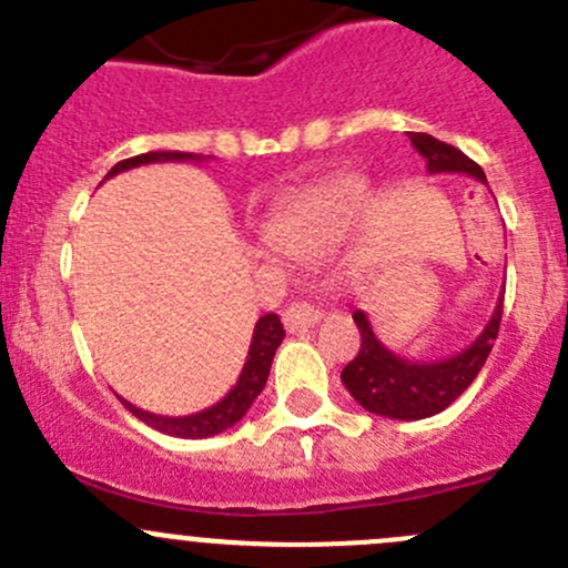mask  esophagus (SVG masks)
<instances>
[{"instance_id": "34e87169", "label": "esophagus", "mask_w": 568, "mask_h": 568, "mask_svg": "<svg viewBox=\"0 0 568 568\" xmlns=\"http://www.w3.org/2000/svg\"><path fill=\"white\" fill-rule=\"evenodd\" d=\"M321 318H324V313H321L318 307L307 305V302H294V305L283 313L285 329L288 332H305L307 326H316Z\"/></svg>"}]
</instances>
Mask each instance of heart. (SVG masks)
<instances>
[{"label": "heart", "mask_w": 568, "mask_h": 568, "mask_svg": "<svg viewBox=\"0 0 568 568\" xmlns=\"http://www.w3.org/2000/svg\"><path fill=\"white\" fill-rule=\"evenodd\" d=\"M365 186L359 181H337L313 189L285 203L268 220L266 236L291 257H316L341 239L363 205Z\"/></svg>", "instance_id": "b5f03b06"}]
</instances>
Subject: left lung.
<instances>
[{
	"mask_svg": "<svg viewBox=\"0 0 568 568\" xmlns=\"http://www.w3.org/2000/svg\"><path fill=\"white\" fill-rule=\"evenodd\" d=\"M409 140L415 151L426 159V170L432 175L467 173L486 183L484 170L473 159L464 156L459 148L439 142L432 134H420V131H412ZM500 316L503 296L491 313L489 324L467 348H462L459 354L448 359H437V363H417V359H406L390 352L376 337L368 316L363 311H354V324L359 329V352L343 368V385L359 406H365L374 415L393 417V420H423V417L439 415L480 374L497 329H500Z\"/></svg>",
	"mask_w": 568,
	"mask_h": 568,
	"instance_id": "1",
	"label": "left lung"
}]
</instances>
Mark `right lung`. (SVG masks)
Here are the masks:
<instances>
[{"instance_id": "obj_1", "label": "right lung", "mask_w": 568, "mask_h": 568, "mask_svg": "<svg viewBox=\"0 0 568 568\" xmlns=\"http://www.w3.org/2000/svg\"><path fill=\"white\" fill-rule=\"evenodd\" d=\"M153 162H205V156L200 153H181V151H151L142 153V156L125 159V162H118L112 170H109L106 178L125 173V170H134L140 164H153ZM285 329L280 324L277 313H266V316L257 318L255 332H252V343L247 352V363H244L242 376L233 385V390L225 395L222 400H216L214 406L203 412H194V415H183V417H170V415H153V412L140 409V406L129 404L123 400L125 409L131 412L134 417H140L142 423H148L156 432L170 434V437H181V439H205L214 437V434L227 432L231 426H236L247 409L252 406V400L257 398L268 379V371H272V359L277 346L283 343Z\"/></svg>"}]
</instances>
